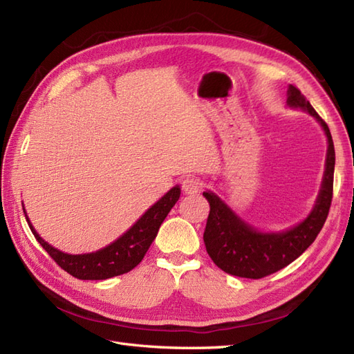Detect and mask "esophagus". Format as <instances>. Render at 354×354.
Here are the masks:
<instances>
[{
	"mask_svg": "<svg viewBox=\"0 0 354 354\" xmlns=\"http://www.w3.org/2000/svg\"><path fill=\"white\" fill-rule=\"evenodd\" d=\"M202 189V181L199 178H185L183 181V190L187 194H194Z\"/></svg>",
	"mask_w": 354,
	"mask_h": 354,
	"instance_id": "esophagus-1",
	"label": "esophagus"
}]
</instances>
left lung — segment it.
<instances>
[{
  "label": "left lung",
  "mask_w": 354,
  "mask_h": 354,
  "mask_svg": "<svg viewBox=\"0 0 354 354\" xmlns=\"http://www.w3.org/2000/svg\"><path fill=\"white\" fill-rule=\"evenodd\" d=\"M288 104L301 108L318 120L324 129L328 147L326 170L321 190L310 214L306 219L281 232H260L243 222L232 209L212 192H204L209 204V214L204 231V243L214 265L227 274L242 278H263L286 268L309 248L328 216L333 198L335 146L327 123L297 86L289 85Z\"/></svg>",
  "instance_id": "obj_1"
}]
</instances>
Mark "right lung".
<instances>
[{"label": "right lung", "instance_id": "right-lung-1", "mask_svg": "<svg viewBox=\"0 0 354 354\" xmlns=\"http://www.w3.org/2000/svg\"><path fill=\"white\" fill-rule=\"evenodd\" d=\"M179 194H181V189L178 185L173 187L114 243L89 254L71 255L56 250L37 234L27 214L26 219L37 242L70 275L79 278V280H106V278L129 272L142 260L155 240L161 223L179 199Z\"/></svg>", "mask_w": 354, "mask_h": 354}]
</instances>
